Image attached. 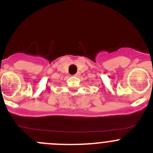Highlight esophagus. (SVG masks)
I'll list each match as a JSON object with an SVG mask.
<instances>
[{"label": "esophagus", "instance_id": "1", "mask_svg": "<svg viewBox=\"0 0 153 153\" xmlns=\"http://www.w3.org/2000/svg\"><path fill=\"white\" fill-rule=\"evenodd\" d=\"M79 75H80V73H79V72H77V73L76 74H75V76H79Z\"/></svg>", "mask_w": 153, "mask_h": 153}]
</instances>
